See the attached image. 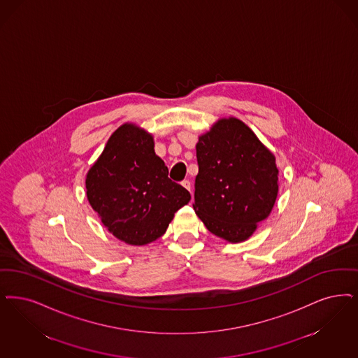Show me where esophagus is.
<instances>
[{"mask_svg": "<svg viewBox=\"0 0 358 358\" xmlns=\"http://www.w3.org/2000/svg\"><path fill=\"white\" fill-rule=\"evenodd\" d=\"M181 185L184 186L185 187L186 190H192V184H190V181L189 180H184L182 182H181Z\"/></svg>", "mask_w": 358, "mask_h": 358, "instance_id": "34e87169", "label": "esophagus"}]
</instances>
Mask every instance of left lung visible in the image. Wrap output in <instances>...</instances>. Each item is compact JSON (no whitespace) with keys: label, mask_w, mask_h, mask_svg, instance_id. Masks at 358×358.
Returning a JSON list of instances; mask_svg holds the SVG:
<instances>
[{"label":"left lung","mask_w":358,"mask_h":358,"mask_svg":"<svg viewBox=\"0 0 358 358\" xmlns=\"http://www.w3.org/2000/svg\"><path fill=\"white\" fill-rule=\"evenodd\" d=\"M196 150V215L220 238L248 240L277 199L278 169L272 152L234 117L218 120L200 136Z\"/></svg>","instance_id":"obj_1"}]
</instances>
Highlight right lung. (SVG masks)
I'll return each mask as SVG.
<instances>
[{"label": "right lung", "mask_w": 358, "mask_h": 358, "mask_svg": "<svg viewBox=\"0 0 358 358\" xmlns=\"http://www.w3.org/2000/svg\"><path fill=\"white\" fill-rule=\"evenodd\" d=\"M168 174L152 134L124 124L86 174V196L115 237L146 245L161 237L174 213L190 201V193Z\"/></svg>", "instance_id": "right-lung-1"}]
</instances>
